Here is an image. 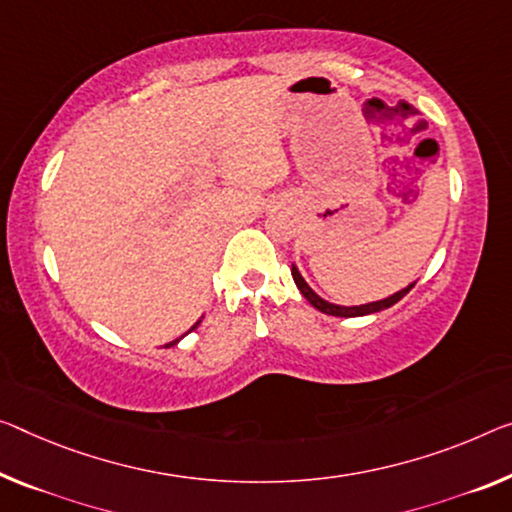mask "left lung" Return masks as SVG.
I'll use <instances>...</instances> for the list:
<instances>
[{
    "mask_svg": "<svg viewBox=\"0 0 512 512\" xmlns=\"http://www.w3.org/2000/svg\"><path fill=\"white\" fill-rule=\"evenodd\" d=\"M290 272H293V279L297 283V288H300V293L309 300L311 306H316L318 311L327 313V316H336V318H357V316H368V313H377V311H384L389 309V306H393L396 302L403 300V297L410 293V290L414 288L412 281L410 286H405L403 290H398V293H393L389 297H384V300H375V302H366V304H355V306H343V304H334V302H327L322 300V297L313 290L309 283L304 281V277L300 274V270H297V265L293 263V267H290Z\"/></svg>",
    "mask_w": 512,
    "mask_h": 512,
    "instance_id": "1",
    "label": "left lung"
}]
</instances>
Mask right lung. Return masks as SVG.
Masks as SVG:
<instances>
[{
  "mask_svg": "<svg viewBox=\"0 0 512 512\" xmlns=\"http://www.w3.org/2000/svg\"><path fill=\"white\" fill-rule=\"evenodd\" d=\"M201 320H203V318H199V320H196V322H194V327H192V329H196V327H199V325H201ZM192 329H190V332H192ZM183 336H185V334H183ZM183 336H180V338H183ZM180 338H176V341H171L169 345H176V343L180 341Z\"/></svg>",
  "mask_w": 512,
  "mask_h": 512,
  "instance_id": "1",
  "label": "right lung"
}]
</instances>
